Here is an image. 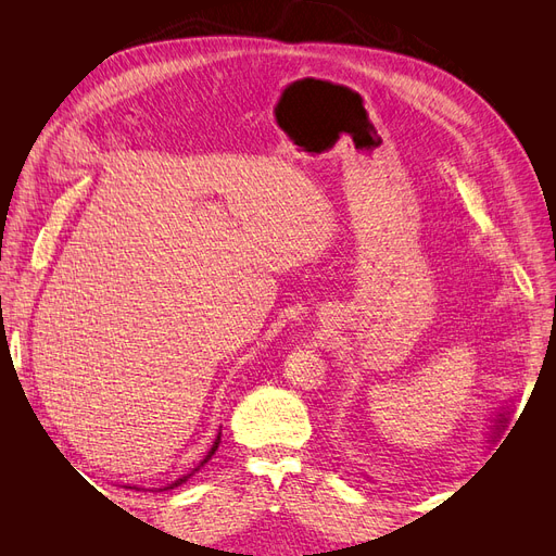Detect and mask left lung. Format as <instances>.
Masks as SVG:
<instances>
[{"label":"left lung","mask_w":556,"mask_h":556,"mask_svg":"<svg viewBox=\"0 0 556 556\" xmlns=\"http://www.w3.org/2000/svg\"><path fill=\"white\" fill-rule=\"evenodd\" d=\"M510 410H501L496 417H494V422H492V441H496L498 435L503 433V429L508 427V422H510Z\"/></svg>","instance_id":"obj_1"}]
</instances>
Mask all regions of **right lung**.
Instances as JSON below:
<instances>
[{
    "mask_svg": "<svg viewBox=\"0 0 556 556\" xmlns=\"http://www.w3.org/2000/svg\"><path fill=\"white\" fill-rule=\"evenodd\" d=\"M217 445H220V431H217V435H215V441H213V445H211V450H208V452H206V457H204V459H201V462H199V466H194V468H192V470H190V473H188V476H182V478H178V480H174V482H172V484H166V486H164V490H174V486H180V484H182V482H185V480H188V478H190V476H194V473H197V470H199V468H201V466H204V464H206V462H208V459H211V457H213V454H215V450H217ZM125 490H139V486H127V484H125ZM160 492H162V490H160Z\"/></svg>",
    "mask_w": 556,
    "mask_h": 556,
    "instance_id": "obj_1",
    "label": "right lung"
}]
</instances>
